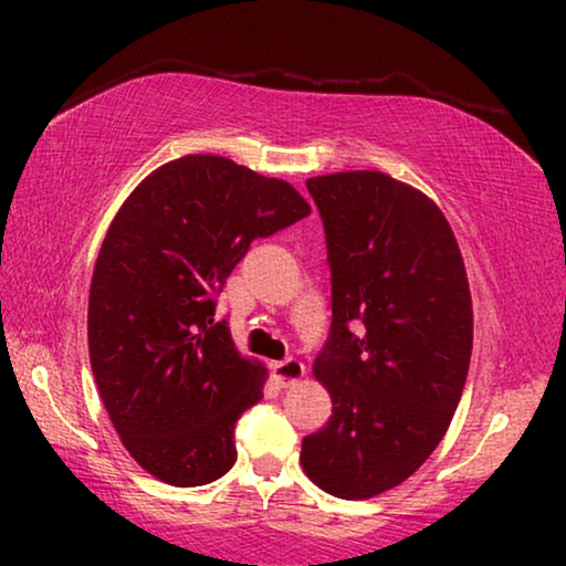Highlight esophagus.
<instances>
[{
  "label": "esophagus",
  "mask_w": 566,
  "mask_h": 566,
  "mask_svg": "<svg viewBox=\"0 0 566 566\" xmlns=\"http://www.w3.org/2000/svg\"><path fill=\"white\" fill-rule=\"evenodd\" d=\"M273 374L283 386H293V384H298L301 378H304L306 368H304V363L296 360V358H285V360L273 363Z\"/></svg>",
  "instance_id": "esophagus-1"
}]
</instances>
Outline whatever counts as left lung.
Returning a JSON list of instances; mask_svg holds the SVG:
<instances>
[{"mask_svg":"<svg viewBox=\"0 0 566 566\" xmlns=\"http://www.w3.org/2000/svg\"><path fill=\"white\" fill-rule=\"evenodd\" d=\"M327 234L332 327L314 360L332 417L301 443L319 490H394L443 440L467 384L474 312L451 223L412 185L374 169L306 180Z\"/></svg>","mask_w":566,"mask_h":566,"instance_id":"left-lung-1","label":"left lung"}]
</instances>
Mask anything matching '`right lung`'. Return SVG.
Returning <instances> with one entry per match:
<instances>
[{"label":"right lung","instance_id":"add662e5","mask_svg":"<svg viewBox=\"0 0 566 566\" xmlns=\"http://www.w3.org/2000/svg\"><path fill=\"white\" fill-rule=\"evenodd\" d=\"M308 213L293 185L213 154L154 169L115 213L90 285V363L115 432L159 482L234 467V424L268 370L213 319V296L252 239Z\"/></svg>","mask_w":566,"mask_h":566}]
</instances>
